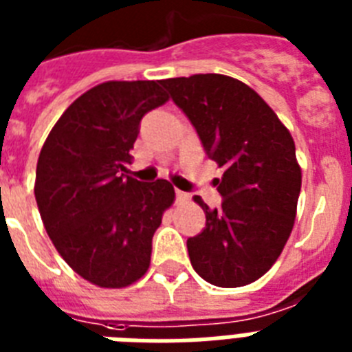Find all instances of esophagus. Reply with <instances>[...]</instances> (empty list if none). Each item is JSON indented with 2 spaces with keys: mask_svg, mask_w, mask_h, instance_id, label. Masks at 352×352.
I'll use <instances>...</instances> for the list:
<instances>
[{
  "mask_svg": "<svg viewBox=\"0 0 352 352\" xmlns=\"http://www.w3.org/2000/svg\"><path fill=\"white\" fill-rule=\"evenodd\" d=\"M188 197H190V195L184 193V191L175 190V199H177V200H186V199H188Z\"/></svg>",
  "mask_w": 352,
  "mask_h": 352,
  "instance_id": "obj_1",
  "label": "esophagus"
}]
</instances>
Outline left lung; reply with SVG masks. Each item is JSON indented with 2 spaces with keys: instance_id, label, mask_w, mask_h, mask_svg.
<instances>
[{
  "instance_id": "left-lung-1",
  "label": "left lung",
  "mask_w": 352,
  "mask_h": 352,
  "mask_svg": "<svg viewBox=\"0 0 352 352\" xmlns=\"http://www.w3.org/2000/svg\"><path fill=\"white\" fill-rule=\"evenodd\" d=\"M184 112L209 159L223 168L214 179L221 208L188 240L191 267L221 288L267 274L290 238L300 193V168L290 132L267 102L243 82L217 73L161 80Z\"/></svg>"
}]
</instances>
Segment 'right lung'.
Instances as JSON below:
<instances>
[{"label":"right lung","mask_w":352,"mask_h":352,"mask_svg":"<svg viewBox=\"0 0 352 352\" xmlns=\"http://www.w3.org/2000/svg\"><path fill=\"white\" fill-rule=\"evenodd\" d=\"M168 102L161 80L103 82L71 103L43 144L35 200L46 232L73 270L123 288L150 267L153 232L175 191L125 175L140 123Z\"/></svg>","instance_id":"add662e5"}]
</instances>
